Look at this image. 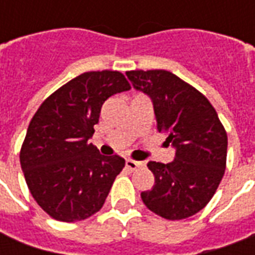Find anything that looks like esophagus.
<instances>
[{"label":"esophagus","instance_id":"obj_1","mask_svg":"<svg viewBox=\"0 0 255 255\" xmlns=\"http://www.w3.org/2000/svg\"><path fill=\"white\" fill-rule=\"evenodd\" d=\"M143 165V162H139V161H133V160H127L126 161V166H127L129 171H136L139 166Z\"/></svg>","mask_w":255,"mask_h":255}]
</instances>
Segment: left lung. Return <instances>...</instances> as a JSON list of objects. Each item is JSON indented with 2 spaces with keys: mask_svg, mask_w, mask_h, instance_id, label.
Segmentation results:
<instances>
[{
  "mask_svg": "<svg viewBox=\"0 0 255 255\" xmlns=\"http://www.w3.org/2000/svg\"><path fill=\"white\" fill-rule=\"evenodd\" d=\"M133 89L150 97L157 129L175 149L169 164L150 161L154 186L140 198L166 220H182L202 210L224 176L228 138L208 98L164 69L126 72Z\"/></svg>",
  "mask_w": 255,
  "mask_h": 255,
  "instance_id": "1",
  "label": "left lung"
}]
</instances>
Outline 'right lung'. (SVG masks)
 Listing matches in <instances>:
<instances>
[{"label":"right lung","instance_id":"add662e5","mask_svg":"<svg viewBox=\"0 0 255 255\" xmlns=\"http://www.w3.org/2000/svg\"><path fill=\"white\" fill-rule=\"evenodd\" d=\"M131 86L117 71L84 72L43 101L30 122L20 165L31 195L50 217L73 223L97 213L126 165L89 140L109 97Z\"/></svg>","mask_w":255,"mask_h":255}]
</instances>
